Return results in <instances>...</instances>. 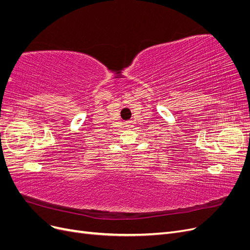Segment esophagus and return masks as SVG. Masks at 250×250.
Listing matches in <instances>:
<instances>
[{"mask_svg":"<svg viewBox=\"0 0 250 250\" xmlns=\"http://www.w3.org/2000/svg\"><path fill=\"white\" fill-rule=\"evenodd\" d=\"M126 127H128V128L132 127V122H131V121H128V122L126 123Z\"/></svg>","mask_w":250,"mask_h":250,"instance_id":"esophagus-1","label":"esophagus"}]
</instances>
